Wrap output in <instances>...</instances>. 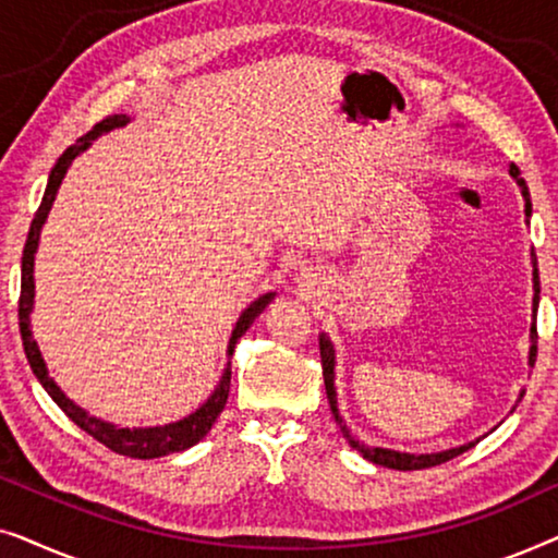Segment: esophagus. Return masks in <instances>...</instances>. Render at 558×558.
Returning <instances> with one entry per match:
<instances>
[{
    "label": "esophagus",
    "instance_id": "obj_1",
    "mask_svg": "<svg viewBox=\"0 0 558 558\" xmlns=\"http://www.w3.org/2000/svg\"><path fill=\"white\" fill-rule=\"evenodd\" d=\"M317 284V271L315 269H302L296 274V287H300V292H310L312 287Z\"/></svg>",
    "mask_w": 558,
    "mask_h": 558
}]
</instances>
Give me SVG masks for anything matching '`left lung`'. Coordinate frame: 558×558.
I'll list each match as a JSON object with an SVG mask.
<instances>
[{"label":"left lung","mask_w":558,"mask_h":558,"mask_svg":"<svg viewBox=\"0 0 558 558\" xmlns=\"http://www.w3.org/2000/svg\"><path fill=\"white\" fill-rule=\"evenodd\" d=\"M510 178L515 180V185L521 187V195L525 201V223H531V195H529V185H525V180L521 178V170H518L515 165H510ZM531 264H533V323H531V348H529V365L533 368V363H536V312H538V300H541V284H538V269H536V251H531ZM319 355H323V376H325V391H327V401H330V409L335 414V422H338L342 437L348 439V445L357 449L365 460L373 462V464H380V468H388V470H424V468H434V464H441L447 460H452V457L468 452L470 447H475L480 439L485 437H477L475 441H464L460 447H449V449H441V452H424V454H414V452H399V449H388V447H373V445H365L357 437H353L348 429L345 418L340 416V409H338V388H335V363H338V357H335V345L330 340V335L327 332H319ZM523 393L518 396V401L523 399Z\"/></svg>","instance_id":"obj_1"}]
</instances>
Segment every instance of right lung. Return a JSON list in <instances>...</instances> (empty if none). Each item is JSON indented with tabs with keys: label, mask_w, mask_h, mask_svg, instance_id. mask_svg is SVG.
Instances as JSON below:
<instances>
[{
	"label": "right lung",
	"mask_w": 558,
	"mask_h": 558,
	"mask_svg": "<svg viewBox=\"0 0 558 558\" xmlns=\"http://www.w3.org/2000/svg\"><path fill=\"white\" fill-rule=\"evenodd\" d=\"M129 121L132 119H129L126 113H113V117L104 119L101 124L94 126V132L83 134L78 142L71 144V147L60 155L56 167L50 170L48 187H45L43 203L35 213L33 226H29V233H27L25 251H22L20 335H22V345H25L27 363H29V368H33L35 378L40 380L50 399L65 411L68 418H71L73 424H78L83 432L90 434V437L109 447L111 452L134 457V460H155V457L185 452V449L197 445V441H201L205 434L210 432V426L216 424V418L220 416V411H223V407H226L228 391H231V355L235 350V342L241 340V335L246 332L251 325H254V319L262 315L266 307H269V304L274 302V296H277V292H266L262 296H256V300L241 312L239 319H235L231 338H228V350H226L228 361H226L223 373H220L218 386L213 388V393L205 399V403H201V407L193 411V414L182 416V418H178V422L162 424V426H132V429H129V426H117L111 422H104V418H98V416H90L86 409H81L73 399H68V396L63 393V388H60L56 380L50 378L48 365H45V357L40 353V348H37V340L33 338V327H29V315H33V307H35V254H37V246H40L43 226H45V220H48L52 203H56L60 185H63L68 167H71L73 159L83 155V151H86L90 144L98 140V136L111 132V129L126 126Z\"/></svg>",
	"instance_id": "right-lung-1"
}]
</instances>
